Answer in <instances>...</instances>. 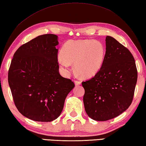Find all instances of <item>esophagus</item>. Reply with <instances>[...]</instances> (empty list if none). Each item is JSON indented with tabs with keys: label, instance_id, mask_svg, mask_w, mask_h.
I'll return each mask as SVG.
<instances>
[{
	"label": "esophagus",
	"instance_id": "esophagus-1",
	"mask_svg": "<svg viewBox=\"0 0 146 146\" xmlns=\"http://www.w3.org/2000/svg\"><path fill=\"white\" fill-rule=\"evenodd\" d=\"M75 86H80V85L81 84V82H80V81H77V80H75Z\"/></svg>",
	"mask_w": 146,
	"mask_h": 146
}]
</instances>
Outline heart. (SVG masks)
Masks as SVG:
<instances>
[{
	"mask_svg": "<svg viewBox=\"0 0 146 146\" xmlns=\"http://www.w3.org/2000/svg\"><path fill=\"white\" fill-rule=\"evenodd\" d=\"M105 47L102 42L91 39L70 40L62 46L58 56L60 69L65 75L71 72V64L81 77L94 76L102 69L105 57Z\"/></svg>",
	"mask_w": 146,
	"mask_h": 146,
	"instance_id": "heart-1",
	"label": "heart"
}]
</instances>
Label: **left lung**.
Segmentation results:
<instances>
[{
	"label": "left lung",
	"instance_id": "left-lung-1",
	"mask_svg": "<svg viewBox=\"0 0 146 146\" xmlns=\"http://www.w3.org/2000/svg\"><path fill=\"white\" fill-rule=\"evenodd\" d=\"M104 63L94 77L82 82L84 104L92 119L105 121L117 117L130 106L137 81L131 52L112 36L106 37Z\"/></svg>",
	"mask_w": 146,
	"mask_h": 146
}]
</instances>
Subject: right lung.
Instances as JSON below:
<instances>
[{
    "mask_svg": "<svg viewBox=\"0 0 146 146\" xmlns=\"http://www.w3.org/2000/svg\"><path fill=\"white\" fill-rule=\"evenodd\" d=\"M58 36L44 34L21 46L13 55L8 83L15 104L31 120L50 122L61 113L75 84L62 77L57 62Z\"/></svg>",
    "mask_w": 146,
    "mask_h": 146,
    "instance_id": "add662e5",
    "label": "right lung"
}]
</instances>
